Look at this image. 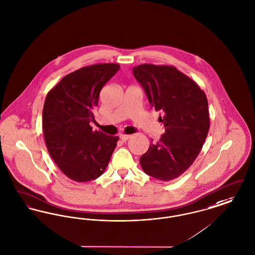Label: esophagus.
<instances>
[{"mask_svg":"<svg viewBox=\"0 0 255 255\" xmlns=\"http://www.w3.org/2000/svg\"><path fill=\"white\" fill-rule=\"evenodd\" d=\"M120 136V139H121L122 141H126L127 139H129V138H130V135H123V134H121Z\"/></svg>","mask_w":255,"mask_h":255,"instance_id":"1","label":"esophagus"}]
</instances>
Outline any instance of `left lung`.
I'll return each mask as SVG.
<instances>
[{"label": "left lung", "instance_id": "obj_1", "mask_svg": "<svg viewBox=\"0 0 255 255\" xmlns=\"http://www.w3.org/2000/svg\"><path fill=\"white\" fill-rule=\"evenodd\" d=\"M133 73L151 107L162 112L159 120L165 129L139 158L141 168L157 179H175L193 165L208 135L207 97L195 81L171 65L144 63Z\"/></svg>", "mask_w": 255, "mask_h": 255}]
</instances>
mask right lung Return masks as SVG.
I'll return each mask as SVG.
<instances>
[{"label": "right lung", "instance_id": "add662e5", "mask_svg": "<svg viewBox=\"0 0 255 255\" xmlns=\"http://www.w3.org/2000/svg\"><path fill=\"white\" fill-rule=\"evenodd\" d=\"M98 63L64 76L46 96L42 129L49 154L62 173L76 182L98 178L117 147L119 136L92 131L99 93L119 69Z\"/></svg>", "mask_w": 255, "mask_h": 255}]
</instances>
